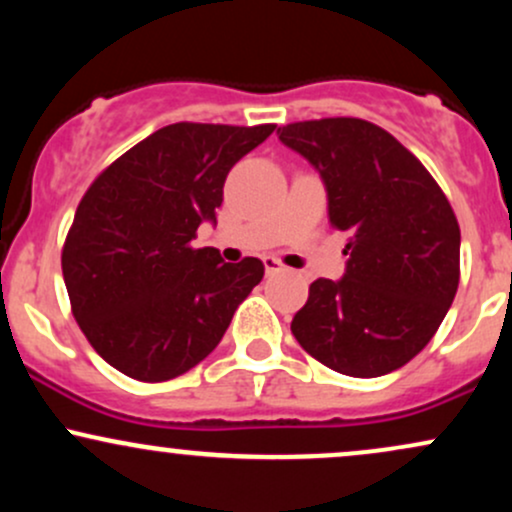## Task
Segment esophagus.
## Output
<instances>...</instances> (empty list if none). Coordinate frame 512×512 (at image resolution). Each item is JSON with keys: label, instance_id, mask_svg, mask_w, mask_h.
I'll list each match as a JSON object with an SVG mask.
<instances>
[{"label": "esophagus", "instance_id": "obj_1", "mask_svg": "<svg viewBox=\"0 0 512 512\" xmlns=\"http://www.w3.org/2000/svg\"><path fill=\"white\" fill-rule=\"evenodd\" d=\"M262 262H264V269H267V274H276L284 269V264H281V260H276L274 255H267Z\"/></svg>", "mask_w": 512, "mask_h": 512}]
</instances>
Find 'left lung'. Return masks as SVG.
Masks as SVG:
<instances>
[{
	"mask_svg": "<svg viewBox=\"0 0 512 512\" xmlns=\"http://www.w3.org/2000/svg\"><path fill=\"white\" fill-rule=\"evenodd\" d=\"M320 173L346 272L317 279L291 322L310 356L337 373L378 378L419 354L460 284V226L411 151L373 122L325 117L276 129Z\"/></svg>",
	"mask_w": 512,
	"mask_h": 512,
	"instance_id": "1",
	"label": "left lung"
}]
</instances>
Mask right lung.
I'll return each mask as SVG.
<instances>
[{
    "label": "right lung",
    "instance_id": "1",
    "mask_svg": "<svg viewBox=\"0 0 512 512\" xmlns=\"http://www.w3.org/2000/svg\"><path fill=\"white\" fill-rule=\"evenodd\" d=\"M276 125L175 122L93 180L62 248L72 313L103 361L142 383L204 361L264 276L257 257L192 248L216 223L223 182Z\"/></svg>",
    "mask_w": 512,
    "mask_h": 512
}]
</instances>
